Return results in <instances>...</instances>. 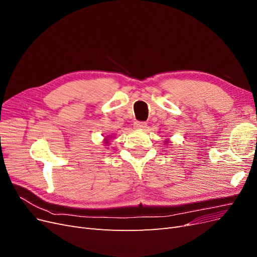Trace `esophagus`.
Masks as SVG:
<instances>
[{"label":"esophagus","mask_w":257,"mask_h":257,"mask_svg":"<svg viewBox=\"0 0 257 257\" xmlns=\"http://www.w3.org/2000/svg\"><path fill=\"white\" fill-rule=\"evenodd\" d=\"M134 127L136 130H145L147 127V123L146 122H142V121H136L134 123Z\"/></svg>","instance_id":"1"}]
</instances>
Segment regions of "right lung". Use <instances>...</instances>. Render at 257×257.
I'll use <instances>...</instances> for the list:
<instances>
[{
    "mask_svg": "<svg viewBox=\"0 0 257 257\" xmlns=\"http://www.w3.org/2000/svg\"><path fill=\"white\" fill-rule=\"evenodd\" d=\"M105 142H106V143H105V144H108V138H107V137H106V138H105Z\"/></svg>",
    "mask_w": 257,
    "mask_h": 257,
    "instance_id": "right-lung-1",
    "label": "right lung"
}]
</instances>
